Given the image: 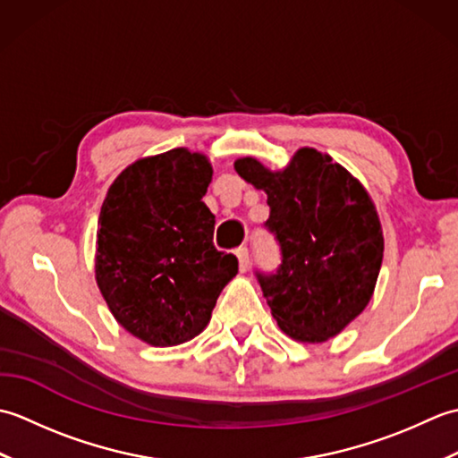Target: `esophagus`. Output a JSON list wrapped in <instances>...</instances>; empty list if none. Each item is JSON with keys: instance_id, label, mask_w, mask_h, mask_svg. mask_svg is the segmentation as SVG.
I'll list each match as a JSON object with an SVG mask.
<instances>
[{"instance_id": "esophagus-1", "label": "esophagus", "mask_w": 458, "mask_h": 458, "mask_svg": "<svg viewBox=\"0 0 458 458\" xmlns=\"http://www.w3.org/2000/svg\"><path fill=\"white\" fill-rule=\"evenodd\" d=\"M236 258H238V267H240V271H248V266H250L248 248H238V250H236Z\"/></svg>"}]
</instances>
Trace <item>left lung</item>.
Segmentation results:
<instances>
[{"label":"left lung","instance_id":"1","mask_svg":"<svg viewBox=\"0 0 458 458\" xmlns=\"http://www.w3.org/2000/svg\"><path fill=\"white\" fill-rule=\"evenodd\" d=\"M234 169L267 194L266 226L279 240L281 267L258 274L271 315L297 343L343 333L368 307L384 258L376 204L352 173L327 153L301 148L279 171L254 157Z\"/></svg>","mask_w":458,"mask_h":458}]
</instances>
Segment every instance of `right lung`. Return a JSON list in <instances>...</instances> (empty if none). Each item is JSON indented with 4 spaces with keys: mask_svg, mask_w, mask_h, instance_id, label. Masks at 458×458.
Listing matches in <instances>:
<instances>
[{
    "mask_svg": "<svg viewBox=\"0 0 458 458\" xmlns=\"http://www.w3.org/2000/svg\"><path fill=\"white\" fill-rule=\"evenodd\" d=\"M207 155L177 148L128 165L106 192L94 277L114 318L151 346H177L210 323L238 259L212 244L202 197Z\"/></svg>",
    "mask_w": 458,
    "mask_h": 458,
    "instance_id": "add662e5",
    "label": "right lung"
}]
</instances>
